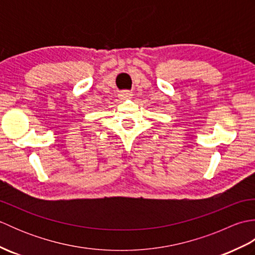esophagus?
<instances>
[{
    "instance_id": "esophagus-1",
    "label": "esophagus",
    "mask_w": 255,
    "mask_h": 255,
    "mask_svg": "<svg viewBox=\"0 0 255 255\" xmlns=\"http://www.w3.org/2000/svg\"><path fill=\"white\" fill-rule=\"evenodd\" d=\"M131 96H132L131 92H129V91H123L119 93V97H121V100H129V99H131Z\"/></svg>"
}]
</instances>
